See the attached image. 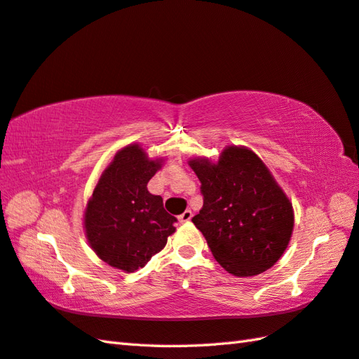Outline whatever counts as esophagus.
I'll return each instance as SVG.
<instances>
[{
  "label": "esophagus",
  "instance_id": "esophagus-1",
  "mask_svg": "<svg viewBox=\"0 0 359 359\" xmlns=\"http://www.w3.org/2000/svg\"><path fill=\"white\" fill-rule=\"evenodd\" d=\"M191 217H193V212H191L189 210H187L185 212L179 215V222H180V223H187V222L191 220Z\"/></svg>",
  "mask_w": 359,
  "mask_h": 359
}]
</instances>
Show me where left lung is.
<instances>
[{
    "label": "left lung",
    "mask_w": 359,
    "mask_h": 359,
    "mask_svg": "<svg viewBox=\"0 0 359 359\" xmlns=\"http://www.w3.org/2000/svg\"><path fill=\"white\" fill-rule=\"evenodd\" d=\"M203 208L193 223L215 260L236 277L262 273L286 251L294 211L260 157L245 147L223 149L217 163L193 159Z\"/></svg>",
    "instance_id": "8db88e82"
}]
</instances>
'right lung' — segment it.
Segmentation results:
<instances>
[{"mask_svg":"<svg viewBox=\"0 0 359 359\" xmlns=\"http://www.w3.org/2000/svg\"><path fill=\"white\" fill-rule=\"evenodd\" d=\"M161 168L139 145L114 156L86 210V232L96 255L116 269L135 272L163 249L177 219L163 208L147 183Z\"/></svg>","mask_w":359,"mask_h":359,"instance_id":"add662e5","label":"right lung"}]
</instances>
